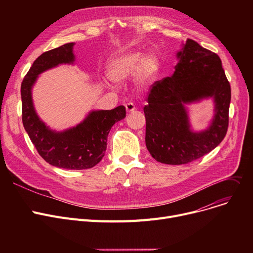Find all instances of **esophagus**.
<instances>
[{
    "label": "esophagus",
    "mask_w": 253,
    "mask_h": 253,
    "mask_svg": "<svg viewBox=\"0 0 253 253\" xmlns=\"http://www.w3.org/2000/svg\"><path fill=\"white\" fill-rule=\"evenodd\" d=\"M125 108H126L127 113H132V112L135 111V105H134L133 103H132V102L127 103V104L125 105Z\"/></svg>",
    "instance_id": "1"
}]
</instances>
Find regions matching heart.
<instances>
[{
    "label": "heart",
    "instance_id": "b5f03b06",
    "mask_svg": "<svg viewBox=\"0 0 253 253\" xmlns=\"http://www.w3.org/2000/svg\"><path fill=\"white\" fill-rule=\"evenodd\" d=\"M159 68V59L154 53L144 54L141 51L133 50L114 56L108 63L106 73L114 83H121L135 74V86L144 90L155 82Z\"/></svg>",
    "mask_w": 253,
    "mask_h": 253
}]
</instances>
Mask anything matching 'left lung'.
Masks as SVG:
<instances>
[{
	"instance_id": "1",
	"label": "left lung",
	"mask_w": 253,
	"mask_h": 253,
	"mask_svg": "<svg viewBox=\"0 0 253 253\" xmlns=\"http://www.w3.org/2000/svg\"><path fill=\"white\" fill-rule=\"evenodd\" d=\"M171 77L157 81L143 108L145 144L156 161L169 165L190 163L222 141L229 125L231 86L215 53L188 39L176 53ZM212 98L215 115L210 126L194 131L187 105Z\"/></svg>"
}]
</instances>
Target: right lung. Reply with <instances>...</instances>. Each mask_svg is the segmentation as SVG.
Instances as JSON below:
<instances>
[{
    "label": "right lung",
    "instance_id": "obj_1",
    "mask_svg": "<svg viewBox=\"0 0 253 253\" xmlns=\"http://www.w3.org/2000/svg\"><path fill=\"white\" fill-rule=\"evenodd\" d=\"M75 43L64 44L40 55L21 83L22 123L35 148L52 166L70 170L94 167L104 156L113 125L126 117L125 106L91 111L81 123L63 131L52 130L38 116L32 89L40 74L59 64H74Z\"/></svg>",
    "mask_w": 253,
    "mask_h": 253
}]
</instances>
